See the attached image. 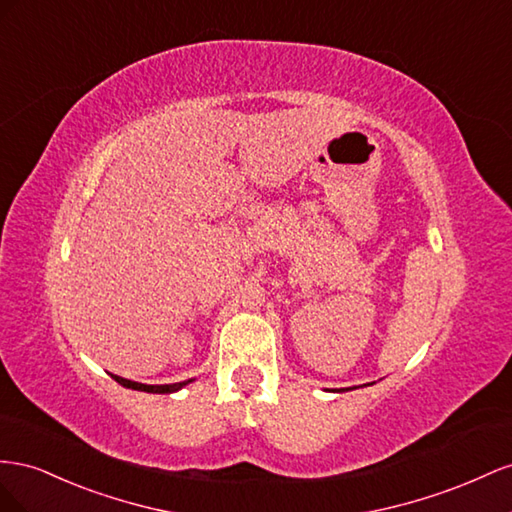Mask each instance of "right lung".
Listing matches in <instances>:
<instances>
[{
    "label": "right lung",
    "instance_id": "add662e5",
    "mask_svg": "<svg viewBox=\"0 0 512 512\" xmlns=\"http://www.w3.org/2000/svg\"><path fill=\"white\" fill-rule=\"evenodd\" d=\"M115 382L122 384L124 388H133V390H141V392H156V394H169L184 388L186 384H191L193 379H186V382H178V384H163V386H150V384H139V382H130V379H124L120 375H111Z\"/></svg>",
    "mask_w": 512,
    "mask_h": 512
}]
</instances>
